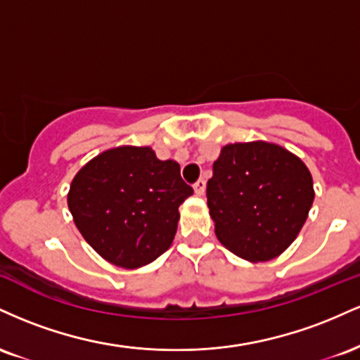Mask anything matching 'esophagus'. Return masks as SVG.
I'll list each match as a JSON object with an SVG mask.
<instances>
[{"mask_svg": "<svg viewBox=\"0 0 360 360\" xmlns=\"http://www.w3.org/2000/svg\"><path fill=\"white\" fill-rule=\"evenodd\" d=\"M193 188H194V193H196L198 196H203L205 191H206V181H205V179L196 181V183H194Z\"/></svg>", "mask_w": 360, "mask_h": 360, "instance_id": "1", "label": "esophagus"}]
</instances>
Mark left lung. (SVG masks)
<instances>
[{
	"label": "left lung",
	"instance_id": "8db88e82",
	"mask_svg": "<svg viewBox=\"0 0 360 360\" xmlns=\"http://www.w3.org/2000/svg\"><path fill=\"white\" fill-rule=\"evenodd\" d=\"M206 196L221 245L249 262H266L298 237L315 189L298 155L254 140L221 147Z\"/></svg>",
	"mask_w": 360,
	"mask_h": 360
}]
</instances>
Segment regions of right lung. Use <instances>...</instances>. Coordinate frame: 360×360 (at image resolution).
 Returning a JSON list of instances; mask_svg holds the SVG:
<instances>
[{
  "label": "right lung",
  "instance_id": "obj_1",
  "mask_svg": "<svg viewBox=\"0 0 360 360\" xmlns=\"http://www.w3.org/2000/svg\"><path fill=\"white\" fill-rule=\"evenodd\" d=\"M191 194L176 160L157 159L152 147L120 146L76 172L68 206L77 230L103 259L137 269L171 247L179 206Z\"/></svg>",
  "mask_w": 360,
  "mask_h": 360
}]
</instances>
